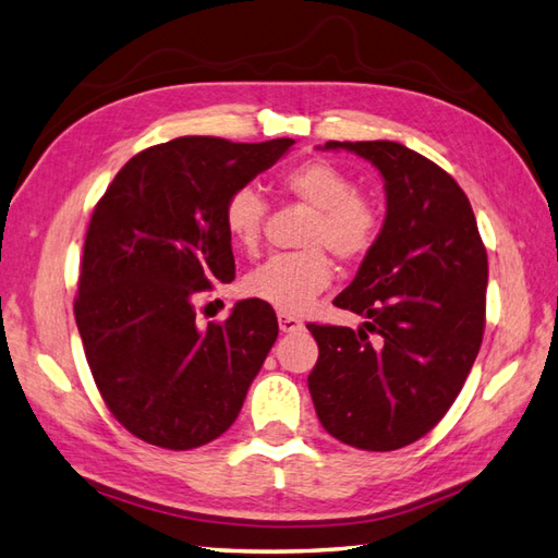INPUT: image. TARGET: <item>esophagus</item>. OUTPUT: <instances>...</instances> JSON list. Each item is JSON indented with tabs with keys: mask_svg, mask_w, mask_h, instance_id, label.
<instances>
[{
	"mask_svg": "<svg viewBox=\"0 0 558 558\" xmlns=\"http://www.w3.org/2000/svg\"><path fill=\"white\" fill-rule=\"evenodd\" d=\"M279 328L281 332H299L303 328V323L296 318V315L279 313Z\"/></svg>",
	"mask_w": 558,
	"mask_h": 558,
	"instance_id": "1",
	"label": "esophagus"
}]
</instances>
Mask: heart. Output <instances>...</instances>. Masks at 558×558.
Listing matches in <instances>:
<instances>
[{"instance_id": "heart-1", "label": "heart", "mask_w": 558, "mask_h": 558, "mask_svg": "<svg viewBox=\"0 0 558 558\" xmlns=\"http://www.w3.org/2000/svg\"><path fill=\"white\" fill-rule=\"evenodd\" d=\"M279 186L296 202L311 208L301 245L306 250L269 257L250 271L243 289L281 313H301L320 291L330 287L332 262L328 248L342 262L369 255L384 230L381 208L369 196L354 192L356 184L340 165L313 157L289 167ZM267 220V202L255 186H240L226 198L223 228L233 245L255 252L262 243Z\"/></svg>"}]
</instances>
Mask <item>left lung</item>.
<instances>
[{"label": "left lung", "instance_id": "left-lung-1", "mask_svg": "<svg viewBox=\"0 0 558 558\" xmlns=\"http://www.w3.org/2000/svg\"><path fill=\"white\" fill-rule=\"evenodd\" d=\"M378 167L386 220L376 247L332 303L364 315L360 330L308 323L318 362L315 413L340 442L391 451L447 415L481 350L488 255L454 177L393 141L325 143Z\"/></svg>", "mask_w": 558, "mask_h": 558}]
</instances>
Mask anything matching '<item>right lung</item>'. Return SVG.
I'll use <instances>...</instances> for the list:
<instances>
[{
  "label": "right lung",
  "mask_w": 558,
  "mask_h": 558,
  "mask_svg": "<svg viewBox=\"0 0 558 558\" xmlns=\"http://www.w3.org/2000/svg\"><path fill=\"white\" fill-rule=\"evenodd\" d=\"M293 145L184 135L131 157L94 206L75 320L111 415L162 449L208 445L235 423L279 335L259 299L196 325V293L235 279L226 198Z\"/></svg>",
  "instance_id": "obj_1"
}]
</instances>
